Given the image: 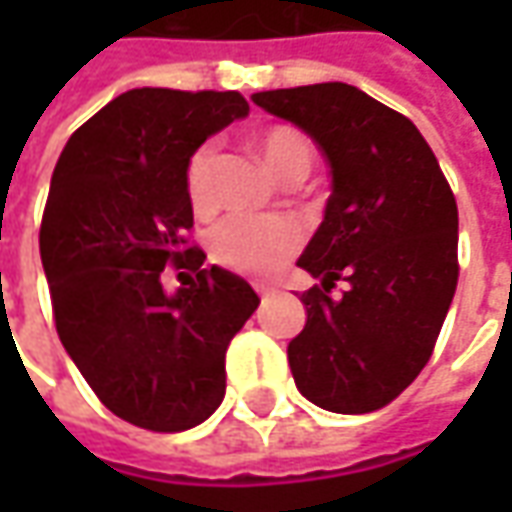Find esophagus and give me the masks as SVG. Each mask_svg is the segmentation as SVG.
Segmentation results:
<instances>
[{
    "label": "esophagus",
    "instance_id": "obj_1",
    "mask_svg": "<svg viewBox=\"0 0 512 512\" xmlns=\"http://www.w3.org/2000/svg\"><path fill=\"white\" fill-rule=\"evenodd\" d=\"M256 293L262 296V302H267V299H270V296H273L276 290H270V287H256Z\"/></svg>",
    "mask_w": 512,
    "mask_h": 512
}]
</instances>
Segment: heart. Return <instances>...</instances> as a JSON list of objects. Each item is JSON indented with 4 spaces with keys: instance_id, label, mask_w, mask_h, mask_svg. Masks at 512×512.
Returning a JSON list of instances; mask_svg holds the SVG:
<instances>
[{
    "instance_id": "1",
    "label": "heart",
    "mask_w": 512,
    "mask_h": 512,
    "mask_svg": "<svg viewBox=\"0 0 512 512\" xmlns=\"http://www.w3.org/2000/svg\"><path fill=\"white\" fill-rule=\"evenodd\" d=\"M259 153L267 170L285 185L293 179L305 182L313 170V145L305 133L293 128H270L259 139ZM216 145L205 142L190 153L185 168L187 202L196 216H207L216 205L213 193ZM305 233L285 216H245L230 213L207 233V250L216 265L245 276H273L302 247Z\"/></svg>"
}]
</instances>
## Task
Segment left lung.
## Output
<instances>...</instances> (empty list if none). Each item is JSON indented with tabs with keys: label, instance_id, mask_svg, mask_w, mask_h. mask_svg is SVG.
Instances as JSON below:
<instances>
[{
	"label": "left lung",
	"instance_id": "1",
	"mask_svg": "<svg viewBox=\"0 0 512 512\" xmlns=\"http://www.w3.org/2000/svg\"><path fill=\"white\" fill-rule=\"evenodd\" d=\"M322 148L333 193L296 265L305 330L287 344L302 396L333 413H373L430 362L459 282V210L419 128L344 82L253 93ZM347 281L342 297L329 287Z\"/></svg>",
	"mask_w": 512,
	"mask_h": 512
}]
</instances>
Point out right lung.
<instances>
[{
  "label": "right lung",
  "instance_id": "add662e5",
  "mask_svg": "<svg viewBox=\"0 0 512 512\" xmlns=\"http://www.w3.org/2000/svg\"><path fill=\"white\" fill-rule=\"evenodd\" d=\"M236 90L133 88L62 150L39 230L56 333L99 402L119 419L179 433L225 399V353L259 296L187 245L190 153L245 119ZM165 266L191 285L168 294ZM185 276V273H179Z\"/></svg>",
  "mask_w": 512,
  "mask_h": 512
}]
</instances>
